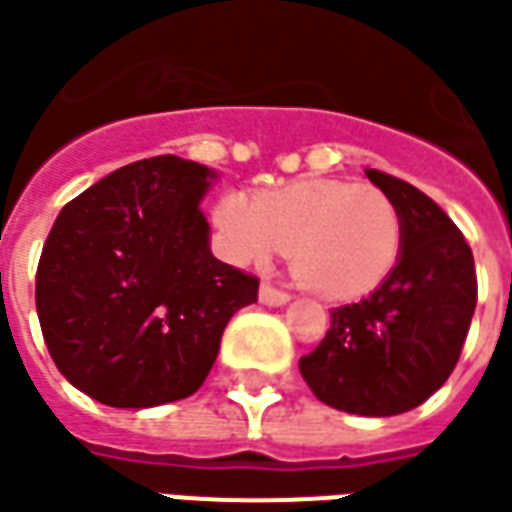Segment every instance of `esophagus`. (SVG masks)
Returning a JSON list of instances; mask_svg holds the SVG:
<instances>
[{
  "label": "esophagus",
  "mask_w": 512,
  "mask_h": 512,
  "mask_svg": "<svg viewBox=\"0 0 512 512\" xmlns=\"http://www.w3.org/2000/svg\"><path fill=\"white\" fill-rule=\"evenodd\" d=\"M288 300H291V294L283 291V288H274L271 283L260 285V302H266V305H285Z\"/></svg>",
  "instance_id": "1"
}]
</instances>
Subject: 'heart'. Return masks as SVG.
<instances>
[{
    "mask_svg": "<svg viewBox=\"0 0 512 512\" xmlns=\"http://www.w3.org/2000/svg\"><path fill=\"white\" fill-rule=\"evenodd\" d=\"M212 221L238 263L263 266L277 252H291L297 283L322 300L370 294L401 257L395 201L344 179H300L255 201L227 193L215 201Z\"/></svg>",
    "mask_w": 512,
    "mask_h": 512,
    "instance_id": "b5f03b06",
    "label": "heart"
}]
</instances>
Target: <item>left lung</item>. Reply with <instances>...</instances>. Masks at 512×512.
<instances>
[{"mask_svg": "<svg viewBox=\"0 0 512 512\" xmlns=\"http://www.w3.org/2000/svg\"><path fill=\"white\" fill-rule=\"evenodd\" d=\"M401 212V257L370 297L330 311L300 373L322 403L350 415L409 412L448 381L476 308L471 246L426 193L367 170Z\"/></svg>", "mask_w": 512, "mask_h": 512, "instance_id": "obj_1", "label": "left lung"}]
</instances>
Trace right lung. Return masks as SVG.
<instances>
[{
	"label": "right lung",
	"instance_id": "1",
	"mask_svg": "<svg viewBox=\"0 0 512 512\" xmlns=\"http://www.w3.org/2000/svg\"><path fill=\"white\" fill-rule=\"evenodd\" d=\"M215 173L179 156L139 159L58 212L36 271L55 367L117 409L193 395L232 314L260 280L210 252L198 210Z\"/></svg>",
	"mask_w": 512,
	"mask_h": 512
}]
</instances>
